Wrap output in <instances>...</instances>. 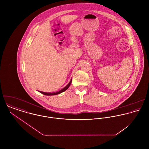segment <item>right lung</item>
<instances>
[{
  "mask_svg": "<svg viewBox=\"0 0 149 149\" xmlns=\"http://www.w3.org/2000/svg\"><path fill=\"white\" fill-rule=\"evenodd\" d=\"M72 79H71V80H70V82L69 83V84H68V85H66L65 87H64L63 89H62L61 90H60V91H58V92H53V93H47V92H42V91H38V92H40V93H42V94L45 95H47V96L56 95L60 94V93H62V92H64L65 91H66V89L69 87V86H70V84H71V83H72Z\"/></svg>",
  "mask_w": 149,
  "mask_h": 149,
  "instance_id": "obj_1",
  "label": "right lung"
}]
</instances>
